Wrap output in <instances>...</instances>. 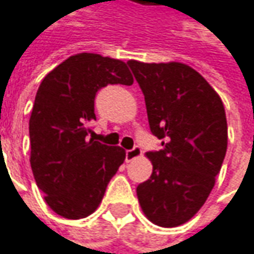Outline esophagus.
<instances>
[{"instance_id": "esophagus-1", "label": "esophagus", "mask_w": 254, "mask_h": 254, "mask_svg": "<svg viewBox=\"0 0 254 254\" xmlns=\"http://www.w3.org/2000/svg\"><path fill=\"white\" fill-rule=\"evenodd\" d=\"M142 155V149L139 148V146H133L132 149H129L127 150V153H125V160L127 162H132L133 159H136Z\"/></svg>"}]
</instances>
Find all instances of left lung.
Here are the masks:
<instances>
[{"label": "left lung", "mask_w": 254, "mask_h": 254, "mask_svg": "<svg viewBox=\"0 0 254 254\" xmlns=\"http://www.w3.org/2000/svg\"><path fill=\"white\" fill-rule=\"evenodd\" d=\"M145 96L150 132L162 149L148 152L153 172L136 188L150 222L183 225L210 194L227 149L223 102L203 76L179 64L127 62Z\"/></svg>", "instance_id": "left-lung-1"}]
</instances>
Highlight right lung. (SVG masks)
<instances>
[{
  "instance_id": "add662e5",
  "label": "right lung",
  "mask_w": 254,
  "mask_h": 254,
  "mask_svg": "<svg viewBox=\"0 0 254 254\" xmlns=\"http://www.w3.org/2000/svg\"><path fill=\"white\" fill-rule=\"evenodd\" d=\"M132 85L127 64L76 54L42 79L29 118L31 169L57 215L82 219L99 206L125 150L88 139L95 96L106 85Z\"/></svg>"
}]
</instances>
